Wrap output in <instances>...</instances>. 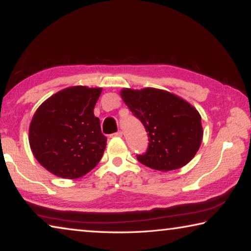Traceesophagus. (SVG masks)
<instances>
[{"instance_id": "esophagus-1", "label": "esophagus", "mask_w": 251, "mask_h": 251, "mask_svg": "<svg viewBox=\"0 0 251 251\" xmlns=\"http://www.w3.org/2000/svg\"><path fill=\"white\" fill-rule=\"evenodd\" d=\"M122 136H123V131L122 130H118L117 133H114L112 135V137H122Z\"/></svg>"}]
</instances>
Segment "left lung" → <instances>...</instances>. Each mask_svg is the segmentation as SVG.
Listing matches in <instances>:
<instances>
[{"label": "left lung", "mask_w": 251, "mask_h": 251, "mask_svg": "<svg viewBox=\"0 0 251 251\" xmlns=\"http://www.w3.org/2000/svg\"><path fill=\"white\" fill-rule=\"evenodd\" d=\"M122 99L142 122L148 135V148L137 159L156 171L181 168L196 155L202 139L201 117L197 109L172 93L144 88H124Z\"/></svg>", "instance_id": "8db88e82"}]
</instances>
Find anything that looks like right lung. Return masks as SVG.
Wrapping results in <instances>:
<instances>
[{"label":"right lung","instance_id":"1","mask_svg":"<svg viewBox=\"0 0 251 251\" xmlns=\"http://www.w3.org/2000/svg\"><path fill=\"white\" fill-rule=\"evenodd\" d=\"M101 88L73 86L42 104L29 125L28 141L37 161L54 175L75 179L91 172L104 154L94 107Z\"/></svg>","mask_w":251,"mask_h":251}]
</instances>
